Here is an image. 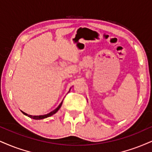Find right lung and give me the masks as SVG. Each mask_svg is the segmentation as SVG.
I'll use <instances>...</instances> for the list:
<instances>
[{"mask_svg": "<svg viewBox=\"0 0 152 152\" xmlns=\"http://www.w3.org/2000/svg\"><path fill=\"white\" fill-rule=\"evenodd\" d=\"M63 102V101H62ZM62 102L61 103H60V105L58 106L57 107H56V108L54 110H53V111H52V112L51 113H48V114H47V115H39V116H32V115H27V114H26V113H25L24 112H22L23 113L24 115H27L28 117H30V118H32V119H34V120H41V119H44V118H48V117H50V116H52V115H53L54 114H55V113L57 112V111L58 110V109L60 108V107H61V105H62Z\"/></svg>", "mask_w": 152, "mask_h": 152, "instance_id": "1", "label": "right lung"}]
</instances>
